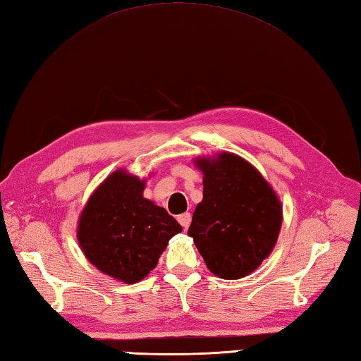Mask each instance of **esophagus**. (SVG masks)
Returning a JSON list of instances; mask_svg holds the SVG:
<instances>
[{"label":"esophagus","mask_w":361,"mask_h":361,"mask_svg":"<svg viewBox=\"0 0 361 361\" xmlns=\"http://www.w3.org/2000/svg\"><path fill=\"white\" fill-rule=\"evenodd\" d=\"M178 221H179L180 226L187 230L190 227V222H191V214L190 213H183V214L179 216Z\"/></svg>","instance_id":"34e87169"}]
</instances>
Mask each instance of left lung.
<instances>
[{
  "label": "left lung",
  "mask_w": 361,
  "mask_h": 361,
  "mask_svg": "<svg viewBox=\"0 0 361 361\" xmlns=\"http://www.w3.org/2000/svg\"><path fill=\"white\" fill-rule=\"evenodd\" d=\"M204 197L196 205L188 236L208 270L239 279L269 258L283 224V205L264 176L241 156L196 157Z\"/></svg>",
  "instance_id": "1"
}]
</instances>
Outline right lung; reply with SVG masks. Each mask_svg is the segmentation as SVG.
I'll list each match as a JSON object with an SVG mask.
<instances>
[{
	"instance_id": "1",
	"label": "right lung",
	"mask_w": 361,
	"mask_h": 361,
	"mask_svg": "<svg viewBox=\"0 0 361 361\" xmlns=\"http://www.w3.org/2000/svg\"><path fill=\"white\" fill-rule=\"evenodd\" d=\"M145 183L118 168L94 190L78 218L77 239L86 259L125 284L142 281L182 231L164 207L143 197Z\"/></svg>"
}]
</instances>
